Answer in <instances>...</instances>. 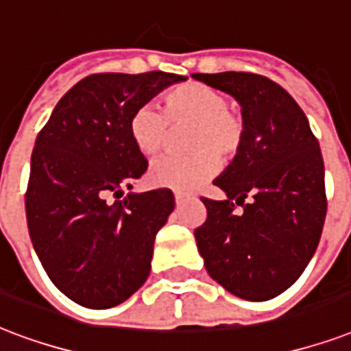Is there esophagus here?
<instances>
[{
	"mask_svg": "<svg viewBox=\"0 0 351 351\" xmlns=\"http://www.w3.org/2000/svg\"><path fill=\"white\" fill-rule=\"evenodd\" d=\"M191 195L189 193H182V191H175V200H176V204H182L184 200L189 199Z\"/></svg>",
	"mask_w": 351,
	"mask_h": 351,
	"instance_id": "1",
	"label": "esophagus"
}]
</instances>
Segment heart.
Here are the masks:
<instances>
[{"instance_id":"heart-1","label":"heart","mask_w":351,"mask_h":351,"mask_svg":"<svg viewBox=\"0 0 351 351\" xmlns=\"http://www.w3.org/2000/svg\"><path fill=\"white\" fill-rule=\"evenodd\" d=\"M228 97L202 82H184L164 95V114L140 106L128 119V136L143 156H154L169 141L171 128L191 127L186 134V156L156 160L149 178L154 186L189 191L217 171V158L228 162L239 154L247 127L228 108Z\"/></svg>"}]
</instances>
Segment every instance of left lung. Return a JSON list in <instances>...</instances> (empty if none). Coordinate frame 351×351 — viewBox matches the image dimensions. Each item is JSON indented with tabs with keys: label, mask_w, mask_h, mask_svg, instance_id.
Returning <instances> with one entry per match:
<instances>
[{
	"label": "left lung",
	"mask_w": 351,
	"mask_h": 351,
	"mask_svg": "<svg viewBox=\"0 0 351 351\" xmlns=\"http://www.w3.org/2000/svg\"><path fill=\"white\" fill-rule=\"evenodd\" d=\"M193 79L232 95L247 127L239 154L213 180L228 199H202L208 217L195 230L197 247L226 291L271 300L300 278L318 247L328 210L322 152L304 110L274 80L245 71Z\"/></svg>",
	"instance_id": "1"
}]
</instances>
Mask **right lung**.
<instances>
[{
	"mask_svg": "<svg viewBox=\"0 0 351 351\" xmlns=\"http://www.w3.org/2000/svg\"><path fill=\"white\" fill-rule=\"evenodd\" d=\"M186 79L165 71L88 75L36 136L25 193L29 235L51 282L79 306H117L151 272L175 195L164 187L121 200L149 165L128 136V119Z\"/></svg>",
	"mask_w": 351,
	"mask_h": 351,
	"instance_id": "obj_1",
	"label": "right lung"
}]
</instances>
